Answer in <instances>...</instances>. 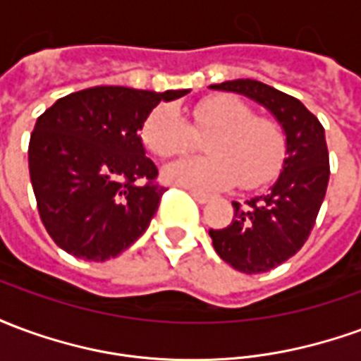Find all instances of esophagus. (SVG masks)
<instances>
[{
	"mask_svg": "<svg viewBox=\"0 0 361 361\" xmlns=\"http://www.w3.org/2000/svg\"><path fill=\"white\" fill-rule=\"evenodd\" d=\"M188 191H189V195L193 197L197 203L204 204V203H209V201H211V197L207 195V193H201V191H197V189H188Z\"/></svg>",
	"mask_w": 361,
	"mask_h": 361,
	"instance_id": "esophagus-1",
	"label": "esophagus"
}]
</instances>
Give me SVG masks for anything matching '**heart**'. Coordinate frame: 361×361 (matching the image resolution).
I'll list each match as a JSON object with an SVG mask.
<instances>
[{
	"label": "heart",
	"mask_w": 361,
	"mask_h": 361,
	"mask_svg": "<svg viewBox=\"0 0 361 361\" xmlns=\"http://www.w3.org/2000/svg\"><path fill=\"white\" fill-rule=\"evenodd\" d=\"M142 142L158 158H178L209 137V157L185 158L166 168V180L183 188L212 191L234 185H265L286 158V133L276 119L255 116L250 104L230 94L209 96L191 110V121L170 106H158L142 123Z\"/></svg>",
	"instance_id": "heart-1"
}]
</instances>
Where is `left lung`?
Here are the masks:
<instances>
[{
    "label": "left lung",
    "instance_id": "8db88e82",
    "mask_svg": "<svg viewBox=\"0 0 361 361\" xmlns=\"http://www.w3.org/2000/svg\"><path fill=\"white\" fill-rule=\"evenodd\" d=\"M212 89L240 92L263 104L286 133L282 173L265 195L234 204V220L209 230L214 251L235 271L259 274L282 265L307 242L329 185L325 129L298 98L253 79H238Z\"/></svg>",
    "mask_w": 361,
    "mask_h": 361
}]
</instances>
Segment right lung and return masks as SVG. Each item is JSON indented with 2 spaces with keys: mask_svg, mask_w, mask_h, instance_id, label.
<instances>
[{
  "mask_svg": "<svg viewBox=\"0 0 361 361\" xmlns=\"http://www.w3.org/2000/svg\"><path fill=\"white\" fill-rule=\"evenodd\" d=\"M189 90L92 87L59 98L28 142V170L46 232L69 255L118 257L149 228L166 188L141 129L160 100Z\"/></svg>",
  "mask_w": 361,
  "mask_h": 361,
  "instance_id": "obj_1",
  "label": "right lung"
}]
</instances>
